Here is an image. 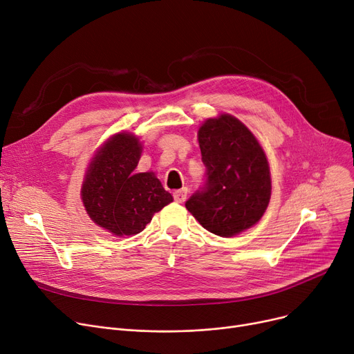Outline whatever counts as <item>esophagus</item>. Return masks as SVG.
Returning <instances> with one entry per match:
<instances>
[{
  "instance_id": "obj_1",
  "label": "esophagus",
  "mask_w": 354,
  "mask_h": 354,
  "mask_svg": "<svg viewBox=\"0 0 354 354\" xmlns=\"http://www.w3.org/2000/svg\"><path fill=\"white\" fill-rule=\"evenodd\" d=\"M187 195H188V189L187 188H182V189H178L174 192V199L179 203H182L185 199H187Z\"/></svg>"
}]
</instances>
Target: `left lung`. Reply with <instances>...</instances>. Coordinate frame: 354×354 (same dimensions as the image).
Wrapping results in <instances>:
<instances>
[{
    "instance_id": "8db88e82",
    "label": "left lung",
    "mask_w": 354,
    "mask_h": 354,
    "mask_svg": "<svg viewBox=\"0 0 354 354\" xmlns=\"http://www.w3.org/2000/svg\"><path fill=\"white\" fill-rule=\"evenodd\" d=\"M205 182L185 202L199 224L232 236L261 219L271 196L270 167L263 147L231 115L208 119L198 132Z\"/></svg>"
}]
</instances>
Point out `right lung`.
Instances as JSON below:
<instances>
[{
	"instance_id": "right-lung-1",
	"label": "right lung",
	"mask_w": 354,
	"mask_h": 354,
	"mask_svg": "<svg viewBox=\"0 0 354 354\" xmlns=\"http://www.w3.org/2000/svg\"><path fill=\"white\" fill-rule=\"evenodd\" d=\"M140 152L138 138L115 135L93 158L83 182L88 216L118 236L142 232L153 214L174 201L155 174H135Z\"/></svg>"
}]
</instances>
